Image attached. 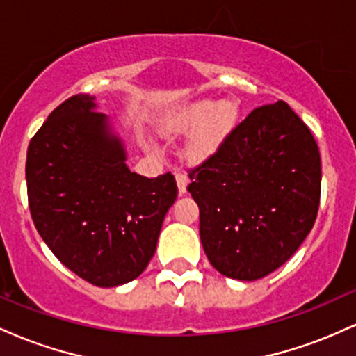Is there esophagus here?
Returning a JSON list of instances; mask_svg holds the SVG:
<instances>
[{
    "label": "esophagus",
    "instance_id": "obj_1",
    "mask_svg": "<svg viewBox=\"0 0 356 356\" xmlns=\"http://www.w3.org/2000/svg\"><path fill=\"white\" fill-rule=\"evenodd\" d=\"M175 181H177L179 194H186V192H187V181H189V179H187V175L182 174V172L175 174Z\"/></svg>",
    "mask_w": 356,
    "mask_h": 356
}]
</instances>
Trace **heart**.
Instances as JSON below:
<instances>
[{"label": "heart", "instance_id": "heart-1", "mask_svg": "<svg viewBox=\"0 0 356 356\" xmlns=\"http://www.w3.org/2000/svg\"><path fill=\"white\" fill-rule=\"evenodd\" d=\"M238 120V108L232 102H222L216 107L212 100H199L184 108L174 129L177 132L199 127L189 144V155L194 161L211 157L226 142Z\"/></svg>", "mask_w": 356, "mask_h": 356}]
</instances>
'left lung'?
<instances>
[{"instance_id": "obj_1", "label": "left lung", "mask_w": 356, "mask_h": 356, "mask_svg": "<svg viewBox=\"0 0 356 356\" xmlns=\"http://www.w3.org/2000/svg\"><path fill=\"white\" fill-rule=\"evenodd\" d=\"M189 177L204 252L232 280H259L284 264L316 219L320 150L283 100L252 110Z\"/></svg>"}]
</instances>
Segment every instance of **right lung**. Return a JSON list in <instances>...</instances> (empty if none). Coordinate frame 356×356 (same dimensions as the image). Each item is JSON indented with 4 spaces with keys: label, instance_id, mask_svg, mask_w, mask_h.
<instances>
[{
    "label": "right lung",
    "instance_id": "right-lung-1",
    "mask_svg": "<svg viewBox=\"0 0 356 356\" xmlns=\"http://www.w3.org/2000/svg\"><path fill=\"white\" fill-rule=\"evenodd\" d=\"M95 97L73 95L48 115L26 154L36 231L70 271L100 288L142 275L177 197L174 175L129 169L124 142Z\"/></svg>",
    "mask_w": 356,
    "mask_h": 356
}]
</instances>
